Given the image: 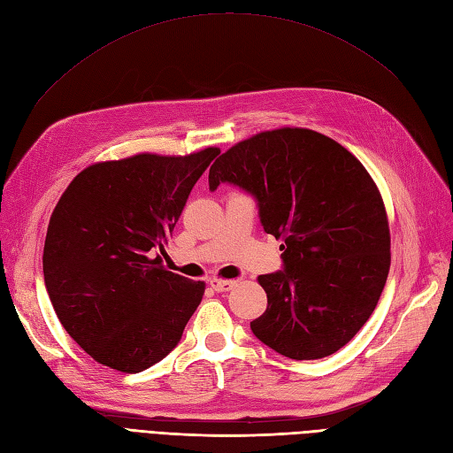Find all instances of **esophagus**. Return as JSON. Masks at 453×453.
<instances>
[{"mask_svg": "<svg viewBox=\"0 0 453 453\" xmlns=\"http://www.w3.org/2000/svg\"><path fill=\"white\" fill-rule=\"evenodd\" d=\"M210 285L213 287V291H217V293H226V291H230V289H234L236 281H234V280L213 278V280H210Z\"/></svg>", "mask_w": 453, "mask_h": 453, "instance_id": "esophagus-1", "label": "esophagus"}]
</instances>
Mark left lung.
I'll return each mask as SVG.
<instances>
[{"label": "left lung", "mask_w": 453, "mask_h": 453, "mask_svg": "<svg viewBox=\"0 0 453 453\" xmlns=\"http://www.w3.org/2000/svg\"><path fill=\"white\" fill-rule=\"evenodd\" d=\"M236 185L283 240V270L258 276L266 311L253 334L296 361L333 355L372 315L391 265L388 213L348 149L308 128L260 132L210 168V190Z\"/></svg>", "instance_id": "1"}]
</instances>
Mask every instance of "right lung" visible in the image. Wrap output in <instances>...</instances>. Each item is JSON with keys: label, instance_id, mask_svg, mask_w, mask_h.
I'll return each instance as SVG.
<instances>
[{"label": "right lung", "instance_id": "1", "mask_svg": "<svg viewBox=\"0 0 453 453\" xmlns=\"http://www.w3.org/2000/svg\"><path fill=\"white\" fill-rule=\"evenodd\" d=\"M219 153L98 162L64 190L47 228L45 287L94 361L135 374L180 344L205 285L164 268L158 251Z\"/></svg>", "mask_w": 453, "mask_h": 453}]
</instances>
